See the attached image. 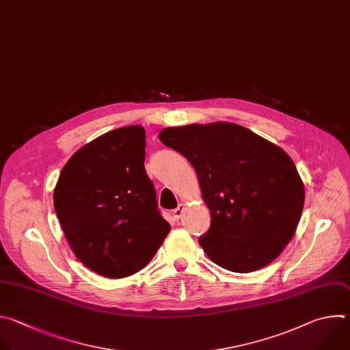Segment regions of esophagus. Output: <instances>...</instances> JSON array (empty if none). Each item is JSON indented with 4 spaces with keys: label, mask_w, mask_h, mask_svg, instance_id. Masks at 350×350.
I'll return each mask as SVG.
<instances>
[{
    "label": "esophagus",
    "mask_w": 350,
    "mask_h": 350,
    "mask_svg": "<svg viewBox=\"0 0 350 350\" xmlns=\"http://www.w3.org/2000/svg\"><path fill=\"white\" fill-rule=\"evenodd\" d=\"M182 211H183V205H182V204L174 209V211H172V217H174V219H175V221H178V219L180 218Z\"/></svg>",
    "instance_id": "1"
}]
</instances>
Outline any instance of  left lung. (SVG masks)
Here are the masks:
<instances>
[{
	"label": "left lung",
	"instance_id": "1",
	"mask_svg": "<svg viewBox=\"0 0 350 350\" xmlns=\"http://www.w3.org/2000/svg\"><path fill=\"white\" fill-rule=\"evenodd\" d=\"M160 141L197 172L211 226L198 243L219 266L248 273L269 265L293 239L305 201L286 152L230 122L165 128Z\"/></svg>",
	"mask_w": 350,
	"mask_h": 350
}]
</instances>
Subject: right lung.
<instances>
[{
    "label": "right lung",
    "mask_w": 350,
    "mask_h": 350,
    "mask_svg": "<svg viewBox=\"0 0 350 350\" xmlns=\"http://www.w3.org/2000/svg\"><path fill=\"white\" fill-rule=\"evenodd\" d=\"M145 146L142 126L110 131L72 156L53 191L70 247L105 277L144 269L171 230L145 170Z\"/></svg>",
    "instance_id": "1"
}]
</instances>
